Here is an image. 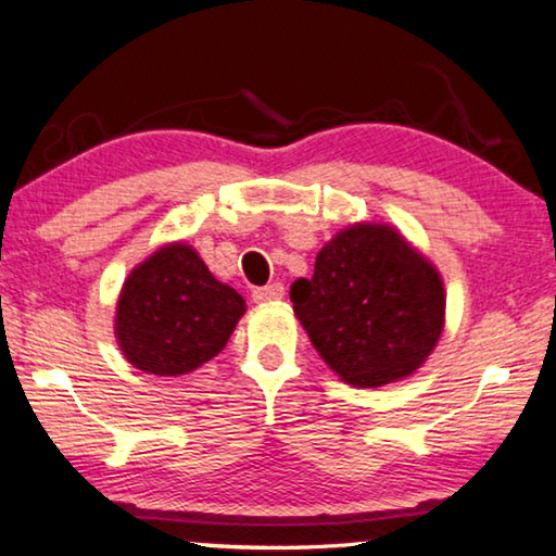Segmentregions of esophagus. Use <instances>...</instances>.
Instances as JSON below:
<instances>
[{"instance_id":"esophagus-1","label":"esophagus","mask_w":556,"mask_h":556,"mask_svg":"<svg viewBox=\"0 0 556 556\" xmlns=\"http://www.w3.org/2000/svg\"><path fill=\"white\" fill-rule=\"evenodd\" d=\"M286 295L283 283H270L263 288H253V301L255 303H270V301H280Z\"/></svg>"}]
</instances>
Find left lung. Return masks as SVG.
Here are the masks:
<instances>
[{
	"label": "left lung",
	"instance_id": "1",
	"mask_svg": "<svg viewBox=\"0 0 556 556\" xmlns=\"http://www.w3.org/2000/svg\"><path fill=\"white\" fill-rule=\"evenodd\" d=\"M290 301L323 361L361 388L420 367L445 323L440 273L390 226L340 230Z\"/></svg>",
	"mask_w": 556,
	"mask_h": 556
}]
</instances>
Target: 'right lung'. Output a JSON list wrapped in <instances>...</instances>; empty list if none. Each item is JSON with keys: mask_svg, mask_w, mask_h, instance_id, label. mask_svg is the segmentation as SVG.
I'll use <instances>...</instances> for the list:
<instances>
[{"mask_svg": "<svg viewBox=\"0 0 556 556\" xmlns=\"http://www.w3.org/2000/svg\"><path fill=\"white\" fill-rule=\"evenodd\" d=\"M245 301L218 283L191 245H166L126 278L116 338L126 361L151 375L191 372L226 348Z\"/></svg>", "mask_w": 556, "mask_h": 556, "instance_id": "1", "label": "right lung"}]
</instances>
